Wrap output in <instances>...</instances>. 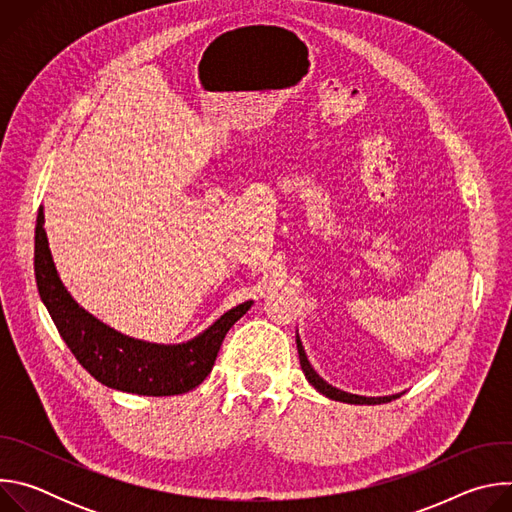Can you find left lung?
I'll list each match as a JSON object with an SVG mask.
<instances>
[{
    "instance_id": "left-lung-1",
    "label": "left lung",
    "mask_w": 512,
    "mask_h": 512,
    "mask_svg": "<svg viewBox=\"0 0 512 512\" xmlns=\"http://www.w3.org/2000/svg\"><path fill=\"white\" fill-rule=\"evenodd\" d=\"M296 344H298V354H300L302 371H304L308 383H310L316 391H320L322 395H326V397L332 399V401H342V403H350V405H381V403H389V401H393V399H397V397L403 395V393H395V395H385V397H362V395H352V393L340 391V389L328 385V383L312 369V364H310V360H308V356H306V350H304V346H302L300 336H296Z\"/></svg>"
}]
</instances>
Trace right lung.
Returning a JSON list of instances; mask_svg holds the SVG:
<instances>
[{"mask_svg":"<svg viewBox=\"0 0 512 512\" xmlns=\"http://www.w3.org/2000/svg\"><path fill=\"white\" fill-rule=\"evenodd\" d=\"M34 269L40 298L83 369L105 387L145 397L182 395L198 387L212 371L227 332L253 304H239L182 344H154L125 336L97 320L68 294L52 261L42 206L36 221Z\"/></svg>","mask_w":512,"mask_h":512,"instance_id":"add662e5","label":"right lung"}]
</instances>
